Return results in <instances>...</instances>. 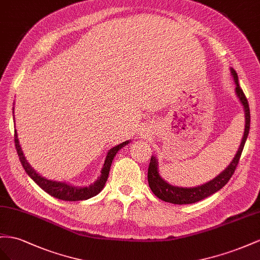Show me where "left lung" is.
I'll use <instances>...</instances> for the list:
<instances>
[{
	"instance_id": "1",
	"label": "left lung",
	"mask_w": 260,
	"mask_h": 260,
	"mask_svg": "<svg viewBox=\"0 0 260 260\" xmlns=\"http://www.w3.org/2000/svg\"><path fill=\"white\" fill-rule=\"evenodd\" d=\"M231 73L236 85L235 92L237 94V97H239L240 101L242 102L244 111H245V131H244V136H243L239 150H237L232 162L230 163V166L224 170L223 172L220 173L217 177H214L213 180H211L208 183L200 185V186H197V187H190V188L176 187V186H173V185H170L165 180H162L158 172V161L152 155L150 159L149 168H148V183H149V187L152 190L153 194L159 199L163 200V202L171 203L175 205H186V204L197 203L199 200L208 197L214 194V192L218 191L219 189H221L234 174L235 169L237 165H239L244 145H245V142L248 136L249 126H250V112H249L248 101L245 97V94H244L242 88L239 85V77H237V74L233 69H231Z\"/></svg>"
}]
</instances>
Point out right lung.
I'll return each instance as SVG.
<instances>
[{"instance_id": "right-lung-1", "label": "right lung", "mask_w": 260, "mask_h": 260, "mask_svg": "<svg viewBox=\"0 0 260 260\" xmlns=\"http://www.w3.org/2000/svg\"><path fill=\"white\" fill-rule=\"evenodd\" d=\"M14 142H15V147H16L17 154L19 157V161L26 171V173L31 177V179L37 183V185H39V186L44 191L48 192L49 195L53 196L57 199L66 200V202H78V200L89 199L95 195H98L99 192L103 189V187H105V184L108 180L109 172H110V167H111V165H112L114 155L117 153V151L120 150L122 147H124L125 145H127L129 143V142H124L120 145L113 147L112 149L108 152L105 165H103L102 170H101V175L98 177L97 181L90 185V186L75 187V186H72V185L66 184L64 182H55V181L47 180V179H44V177H42L41 175H39L30 166L28 165V162L26 161V159L24 157V153H23V151H21V148L18 143L16 131H15V134H14Z\"/></svg>"}]
</instances>
